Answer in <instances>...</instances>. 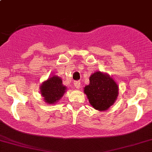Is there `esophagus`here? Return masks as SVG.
<instances>
[{
  "label": "esophagus",
  "mask_w": 152,
  "mask_h": 152,
  "mask_svg": "<svg viewBox=\"0 0 152 152\" xmlns=\"http://www.w3.org/2000/svg\"><path fill=\"white\" fill-rule=\"evenodd\" d=\"M73 85H74V86L76 88V89H79L80 88V85H81V81H74V83H73Z\"/></svg>",
  "instance_id": "obj_1"
}]
</instances>
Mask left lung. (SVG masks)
<instances>
[{"label": "left lung", "instance_id": "left-lung-1", "mask_svg": "<svg viewBox=\"0 0 152 152\" xmlns=\"http://www.w3.org/2000/svg\"><path fill=\"white\" fill-rule=\"evenodd\" d=\"M119 87L115 80L106 73L96 71L89 77V84L84 92L93 108L99 111L109 109L116 101Z\"/></svg>", "mask_w": 152, "mask_h": 152}]
</instances>
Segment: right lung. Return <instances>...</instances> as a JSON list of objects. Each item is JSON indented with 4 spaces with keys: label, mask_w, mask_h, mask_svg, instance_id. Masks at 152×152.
I'll return each instance as SVG.
<instances>
[{
    "label": "right lung",
    "mask_w": 152,
    "mask_h": 152,
    "mask_svg": "<svg viewBox=\"0 0 152 152\" xmlns=\"http://www.w3.org/2000/svg\"><path fill=\"white\" fill-rule=\"evenodd\" d=\"M40 94L47 104H54L61 99L67 90L61 77L53 75L40 85Z\"/></svg>",
    "instance_id": "add662e5"
}]
</instances>
